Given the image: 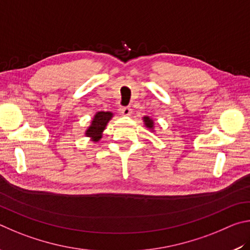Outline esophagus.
<instances>
[{
	"label": "esophagus",
	"instance_id": "1",
	"mask_svg": "<svg viewBox=\"0 0 250 250\" xmlns=\"http://www.w3.org/2000/svg\"><path fill=\"white\" fill-rule=\"evenodd\" d=\"M118 111H120V113L122 114V115L128 116V115H130V114H132L133 109L130 108L129 106H121L120 108H118Z\"/></svg>",
	"mask_w": 250,
	"mask_h": 250
}]
</instances>
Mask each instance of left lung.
Segmentation results:
<instances>
[{
  "mask_svg": "<svg viewBox=\"0 0 250 250\" xmlns=\"http://www.w3.org/2000/svg\"><path fill=\"white\" fill-rule=\"evenodd\" d=\"M144 122H145V124L148 128H152V126H154V122H152L149 117L147 116L144 117Z\"/></svg>",
  "mask_w": 250,
  "mask_h": 250,
  "instance_id": "left-lung-1",
  "label": "left lung"
}]
</instances>
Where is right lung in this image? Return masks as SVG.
Returning a JSON list of instances; mask_svg holds the SVG:
<instances>
[{
	"instance_id": "right-lung-1",
	"label": "right lung",
	"mask_w": 250,
	"mask_h": 250,
	"mask_svg": "<svg viewBox=\"0 0 250 250\" xmlns=\"http://www.w3.org/2000/svg\"><path fill=\"white\" fill-rule=\"evenodd\" d=\"M112 113L109 112H99L95 114V116L92 121V124L86 130L85 135L87 137H92V141L98 142L99 139L102 137V132L106 126L107 122L111 120Z\"/></svg>"
}]
</instances>
